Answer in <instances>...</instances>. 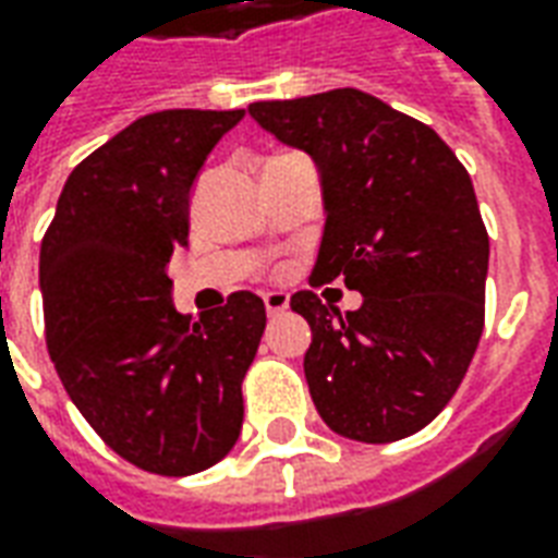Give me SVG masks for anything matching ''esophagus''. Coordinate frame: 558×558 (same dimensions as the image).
Returning a JSON list of instances; mask_svg holds the SVG:
<instances>
[{
	"label": "esophagus",
	"mask_w": 558,
	"mask_h": 558,
	"mask_svg": "<svg viewBox=\"0 0 558 558\" xmlns=\"http://www.w3.org/2000/svg\"><path fill=\"white\" fill-rule=\"evenodd\" d=\"M263 302H266L268 316H278L290 307V299H287L283 292H266V295H263Z\"/></svg>",
	"instance_id": "esophagus-1"
}]
</instances>
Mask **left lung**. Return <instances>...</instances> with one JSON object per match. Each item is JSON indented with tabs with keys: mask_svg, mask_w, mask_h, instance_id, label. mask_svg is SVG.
Masks as SVG:
<instances>
[{
	"mask_svg": "<svg viewBox=\"0 0 558 558\" xmlns=\"http://www.w3.org/2000/svg\"><path fill=\"white\" fill-rule=\"evenodd\" d=\"M256 125L314 158L326 230L311 283L343 278L340 314L302 290L304 376L316 412L355 442H398L454 398L484 331L490 239L475 187L442 137L359 89L247 107Z\"/></svg>",
	"mask_w": 558,
	"mask_h": 558,
	"instance_id": "left-lung-1",
	"label": "left lung"
}]
</instances>
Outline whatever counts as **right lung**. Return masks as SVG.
Here are the masks:
<instances>
[{
  "mask_svg": "<svg viewBox=\"0 0 558 558\" xmlns=\"http://www.w3.org/2000/svg\"><path fill=\"white\" fill-rule=\"evenodd\" d=\"M244 110H160L74 167L41 242L47 350L92 430L155 475H194L242 433V379L266 304L232 292L199 319L172 307L167 263L187 244V203Z\"/></svg>",
  "mask_w": 558,
  "mask_h": 558,
  "instance_id": "obj_1",
  "label": "right lung"
}]
</instances>
